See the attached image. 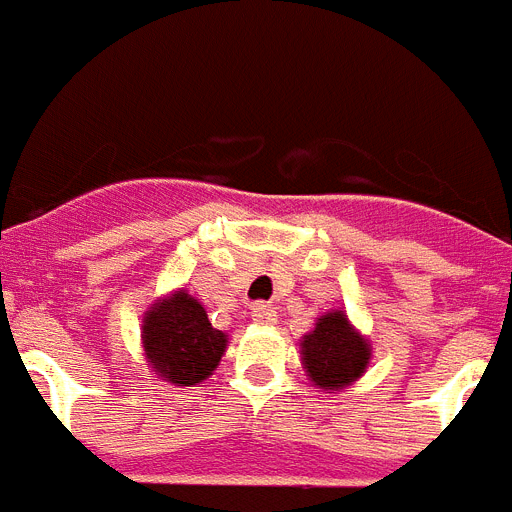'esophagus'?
Returning a JSON list of instances; mask_svg holds the SVG:
<instances>
[{
	"instance_id": "1",
	"label": "esophagus",
	"mask_w": 512,
	"mask_h": 512,
	"mask_svg": "<svg viewBox=\"0 0 512 512\" xmlns=\"http://www.w3.org/2000/svg\"><path fill=\"white\" fill-rule=\"evenodd\" d=\"M252 320L260 322V325H276V307L268 302H257L255 307H252Z\"/></svg>"
}]
</instances>
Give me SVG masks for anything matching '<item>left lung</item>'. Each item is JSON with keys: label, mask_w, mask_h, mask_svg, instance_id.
Here are the masks:
<instances>
[{"label": "left lung", "mask_w": 512, "mask_h": 512, "mask_svg": "<svg viewBox=\"0 0 512 512\" xmlns=\"http://www.w3.org/2000/svg\"><path fill=\"white\" fill-rule=\"evenodd\" d=\"M367 338L359 336L343 309L317 317L315 328L302 338V364L309 380L322 390H341L367 372Z\"/></svg>", "instance_id": "8db88e82"}]
</instances>
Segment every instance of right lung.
I'll return each mask as SVG.
<instances>
[{
  "mask_svg": "<svg viewBox=\"0 0 512 512\" xmlns=\"http://www.w3.org/2000/svg\"><path fill=\"white\" fill-rule=\"evenodd\" d=\"M226 343V333L210 325L203 304L184 289L158 299L143 317V349L150 367L174 385H197L213 375Z\"/></svg>",
  "mask_w": 512,
  "mask_h": 512,
  "instance_id": "add662e5",
  "label": "right lung"
}]
</instances>
